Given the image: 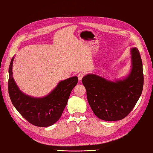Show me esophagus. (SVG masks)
<instances>
[{"mask_svg": "<svg viewBox=\"0 0 153 153\" xmlns=\"http://www.w3.org/2000/svg\"><path fill=\"white\" fill-rule=\"evenodd\" d=\"M83 76H84V74H83V73H80L78 74V79H79V80L80 81L81 80H82Z\"/></svg>", "mask_w": 153, "mask_h": 153, "instance_id": "1", "label": "esophagus"}]
</instances>
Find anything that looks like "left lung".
<instances>
[{
    "label": "left lung",
    "mask_w": 153,
    "mask_h": 153,
    "mask_svg": "<svg viewBox=\"0 0 153 153\" xmlns=\"http://www.w3.org/2000/svg\"><path fill=\"white\" fill-rule=\"evenodd\" d=\"M131 68L122 79L111 81L94 74H88L82 82L94 114L100 120H121L128 115L141 95L144 82L143 63L137 48L130 49Z\"/></svg>",
    "instance_id": "left-lung-1"
}]
</instances>
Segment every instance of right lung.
<instances>
[{"label":"right lung","instance_id":"right-lung-1","mask_svg":"<svg viewBox=\"0 0 153 153\" xmlns=\"http://www.w3.org/2000/svg\"><path fill=\"white\" fill-rule=\"evenodd\" d=\"M11 59L8 73V93L12 104L28 122L38 127H48L59 120L67 104L71 91L78 83L77 76L61 80L45 96L36 98L27 95L18 88L13 78Z\"/></svg>","mask_w":153,"mask_h":153}]
</instances>
